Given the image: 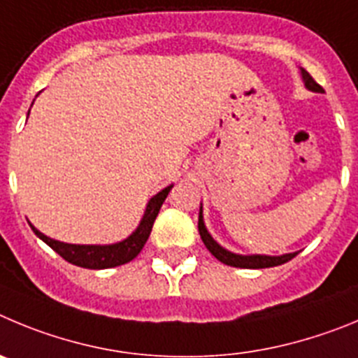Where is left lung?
Listing matches in <instances>:
<instances>
[{
	"mask_svg": "<svg viewBox=\"0 0 358 358\" xmlns=\"http://www.w3.org/2000/svg\"><path fill=\"white\" fill-rule=\"evenodd\" d=\"M301 78H303L305 87L312 92H324L323 87L320 83H315V80L308 75L307 71L301 69ZM198 230L199 235H201L203 244L207 246V250L210 251L212 255L219 260V262L227 264V266L231 267H244V269H264V267H275L280 266V264L289 262L291 259H294L298 255L296 253H285V255L280 257H269V255H237V253H231V251L224 250L223 246H219L212 235L208 234L207 227H205V221H203V208H199V219H198Z\"/></svg>",
	"mask_w": 358,
	"mask_h": 358,
	"instance_id": "left-lung-1",
	"label": "left lung"
}]
</instances>
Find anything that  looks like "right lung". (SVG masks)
Here are the masks:
<instances>
[{
	"label": "right lung",
	"instance_id": "obj_1",
	"mask_svg": "<svg viewBox=\"0 0 358 358\" xmlns=\"http://www.w3.org/2000/svg\"><path fill=\"white\" fill-rule=\"evenodd\" d=\"M171 189L173 185H167L166 189H162L159 194H155L148 201L146 210H144V215L141 219L137 230L130 237L121 241V243L105 244V246H99V244H67L51 239V237L44 235L43 231H38L31 223L30 227L38 239H43L64 260L75 264V266L87 267V269H107V267L123 266V264L130 262V260H134L141 253V250L146 244L148 237H150L151 228H153V223H155L157 215H159L160 207L166 201L167 194H169Z\"/></svg>",
	"mask_w": 358,
	"mask_h": 358
}]
</instances>
